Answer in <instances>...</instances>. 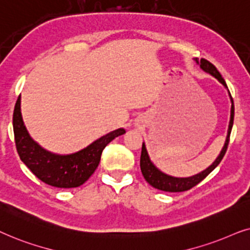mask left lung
I'll use <instances>...</instances> for the list:
<instances>
[{"label": "left lung", "instance_id": "left-lung-1", "mask_svg": "<svg viewBox=\"0 0 250 250\" xmlns=\"http://www.w3.org/2000/svg\"><path fill=\"white\" fill-rule=\"evenodd\" d=\"M195 62H197L199 65H200V67L204 69V71L210 73V74L214 75L215 78L217 79L223 85H225L226 88H228V85H226L224 79L222 78L221 73L217 71V68H216L210 62H208L207 59H204V58H201L200 61L195 59ZM229 97H231V95H229ZM231 102H232L231 119H229L228 136H226V141H225L224 147H223L221 153H219L218 158L215 160L214 164H212L210 167H208L207 169H206V170L200 172V174L192 176V177H188V178L171 177V176H168V175L164 174V172L160 171L159 169L152 164L151 160H149V158H148L147 151H146L145 144L143 143L142 154H141V170H142L143 176H144L145 181L147 182L149 185L153 186V188L161 189V191H165V192H184V191H188V189H191L192 188H194L195 185H198L201 181H204V179L207 177V176L210 174V172L214 170V169L219 165V162L222 161L223 156L225 155L226 149H228L229 142V135H231L232 125H233V119H234V105H233V99H232V97H231Z\"/></svg>", "mask_w": 250, "mask_h": 250}]
</instances>
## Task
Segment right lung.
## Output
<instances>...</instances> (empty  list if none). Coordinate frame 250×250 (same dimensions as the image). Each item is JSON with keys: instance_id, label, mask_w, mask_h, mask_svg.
Segmentation results:
<instances>
[{"instance_id": "add662e5", "label": "right lung", "mask_w": 250, "mask_h": 250, "mask_svg": "<svg viewBox=\"0 0 250 250\" xmlns=\"http://www.w3.org/2000/svg\"><path fill=\"white\" fill-rule=\"evenodd\" d=\"M12 120L19 158L40 181L59 188H78L88 181L98 167L103 149L115 137L125 132V129H118L103 136L81 151L68 155H58L45 151L29 137L21 118V97L17 99Z\"/></svg>"}]
</instances>
